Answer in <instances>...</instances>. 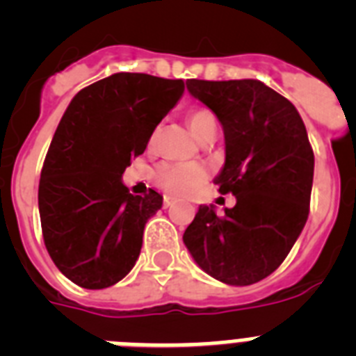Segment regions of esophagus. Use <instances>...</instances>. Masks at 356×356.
I'll return each instance as SVG.
<instances>
[{
	"label": "esophagus",
	"mask_w": 356,
	"mask_h": 356,
	"mask_svg": "<svg viewBox=\"0 0 356 356\" xmlns=\"http://www.w3.org/2000/svg\"><path fill=\"white\" fill-rule=\"evenodd\" d=\"M175 197L172 196H169V194H165V196H163V207H165V209H168V207H171L172 203H175Z\"/></svg>",
	"instance_id": "34e87169"
}]
</instances>
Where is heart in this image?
I'll return each instance as SVG.
<instances>
[{
    "instance_id": "heart-1",
    "label": "heart",
    "mask_w": 356,
    "mask_h": 356,
    "mask_svg": "<svg viewBox=\"0 0 356 356\" xmlns=\"http://www.w3.org/2000/svg\"><path fill=\"white\" fill-rule=\"evenodd\" d=\"M188 127L196 137H201L203 131L210 127H217L216 115L209 108H194L188 114ZM155 140V131L151 134L149 144ZM207 171L201 163L194 162H163L155 171V181L172 194H187L205 180Z\"/></svg>"
}]
</instances>
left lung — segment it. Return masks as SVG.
Here are the masks:
<instances>
[{
	"mask_svg": "<svg viewBox=\"0 0 356 356\" xmlns=\"http://www.w3.org/2000/svg\"><path fill=\"white\" fill-rule=\"evenodd\" d=\"M225 130L221 194L237 203L217 216L201 205L184 242L197 266L229 285L257 284L284 262L310 212L314 151L287 97L259 80H187Z\"/></svg>",
	"mask_w": 356,
	"mask_h": 356,
	"instance_id": "obj_1",
	"label": "left lung"
}]
</instances>
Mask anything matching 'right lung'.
<instances>
[{"label": "right lung", "instance_id": "1", "mask_svg": "<svg viewBox=\"0 0 356 356\" xmlns=\"http://www.w3.org/2000/svg\"><path fill=\"white\" fill-rule=\"evenodd\" d=\"M184 90V80L115 72L69 103L40 171L39 212L46 250L72 284L106 289L139 259L162 196H134L121 176Z\"/></svg>", "mask_w": 356, "mask_h": 356}]
</instances>
